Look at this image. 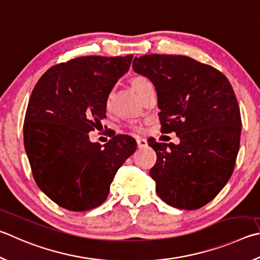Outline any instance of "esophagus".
<instances>
[{
	"label": "esophagus",
	"instance_id": "obj_1",
	"mask_svg": "<svg viewBox=\"0 0 260 260\" xmlns=\"http://www.w3.org/2000/svg\"><path fill=\"white\" fill-rule=\"evenodd\" d=\"M136 144H138L139 148H144V146L148 145V141H146L145 139L139 138V139H136Z\"/></svg>",
	"mask_w": 260,
	"mask_h": 260
}]
</instances>
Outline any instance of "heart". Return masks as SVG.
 Returning <instances> with one entry per match:
<instances>
[{
	"label": "heart",
	"instance_id": "1",
	"mask_svg": "<svg viewBox=\"0 0 260 260\" xmlns=\"http://www.w3.org/2000/svg\"><path fill=\"white\" fill-rule=\"evenodd\" d=\"M150 83L151 82L149 81V79L144 76H136L132 79V86H133V88L139 94L142 92V89ZM109 101H110V98L108 99V103H109ZM128 128L133 132H136V133H142V132L144 131V124L143 122H138V121L132 122V124L128 125Z\"/></svg>",
	"mask_w": 260,
	"mask_h": 260
}]
</instances>
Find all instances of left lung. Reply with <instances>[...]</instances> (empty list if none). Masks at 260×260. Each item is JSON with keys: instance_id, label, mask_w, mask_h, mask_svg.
I'll return each mask as SVG.
<instances>
[{"instance_id": "1", "label": "left lung", "mask_w": 260, "mask_h": 260, "mask_svg": "<svg viewBox=\"0 0 260 260\" xmlns=\"http://www.w3.org/2000/svg\"><path fill=\"white\" fill-rule=\"evenodd\" d=\"M153 83L162 133L179 144L149 145L157 153L150 176L167 205L196 210L210 202L232 176L241 138V114L225 75L185 55L149 54L133 61Z\"/></svg>"}]
</instances>
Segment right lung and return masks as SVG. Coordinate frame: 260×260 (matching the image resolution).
Masks as SVG:
<instances>
[{
    "instance_id": "right-lung-1",
    "label": "right lung",
    "mask_w": 260,
    "mask_h": 260,
    "mask_svg": "<svg viewBox=\"0 0 260 260\" xmlns=\"http://www.w3.org/2000/svg\"><path fill=\"white\" fill-rule=\"evenodd\" d=\"M132 60V54L79 56L46 70L32 89L25 150L37 186L64 209L102 205L117 171L135 152L131 136L116 135L102 146L87 134L101 125L111 89Z\"/></svg>"
}]
</instances>
